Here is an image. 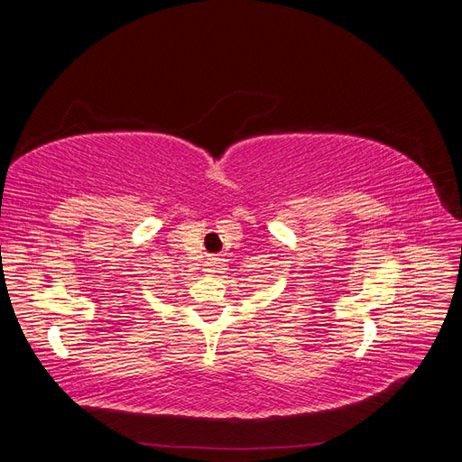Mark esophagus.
<instances>
[{
	"mask_svg": "<svg viewBox=\"0 0 462 462\" xmlns=\"http://www.w3.org/2000/svg\"><path fill=\"white\" fill-rule=\"evenodd\" d=\"M221 270H223V260L221 258L209 260V268H208L209 273H216V272H221Z\"/></svg>",
	"mask_w": 462,
	"mask_h": 462,
	"instance_id": "esophagus-1",
	"label": "esophagus"
}]
</instances>
